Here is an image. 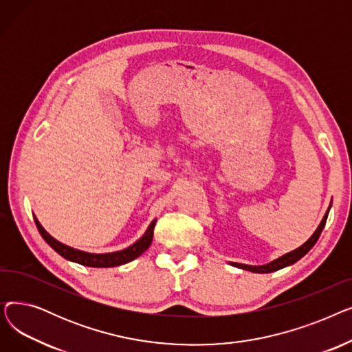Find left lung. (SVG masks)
<instances>
[{
  "instance_id": "left-lung-1",
  "label": "left lung",
  "mask_w": 352,
  "mask_h": 352,
  "mask_svg": "<svg viewBox=\"0 0 352 352\" xmlns=\"http://www.w3.org/2000/svg\"><path fill=\"white\" fill-rule=\"evenodd\" d=\"M327 217H328V211H327V214L324 215V218H322V221H321V224L318 226L317 231L312 234V236L308 239V241H307L304 245H301L300 248H297V250H294V251H291V252L283 255L281 258H278V260H275V261H272V263H270V264H267V265H261V267L244 265V264H232V265H235V267H238V268L247 270V271L263 272V274H264V272H272V271H276V270H281V268H284V267H287V265H291V264H294V263H297V261L300 260V258H302L314 245H316V243L318 241V238H320V235H321V232H322V230H324V227H325Z\"/></svg>"
}]
</instances>
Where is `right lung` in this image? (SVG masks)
I'll return each mask as SVG.
<instances>
[{
    "label": "right lung",
    "mask_w": 352,
    "mask_h": 352,
    "mask_svg": "<svg viewBox=\"0 0 352 352\" xmlns=\"http://www.w3.org/2000/svg\"><path fill=\"white\" fill-rule=\"evenodd\" d=\"M35 226L38 228L41 236L45 239V243L54 250L57 251L61 256H64L65 260L78 263L81 265H87V267H92V268H107V267H117V265H122L126 264L129 261L135 260L137 256H140L148 247H150L151 241H153V235H154V227L157 221H153L151 226L148 227L146 232L142 235V238H140L138 241L128 247L124 251H118V252H111V254H88L84 251H78L74 250L68 245L61 244L57 239L52 238L44 228L43 226L38 223V219L34 217Z\"/></svg>",
    "instance_id": "obj_1"
}]
</instances>
